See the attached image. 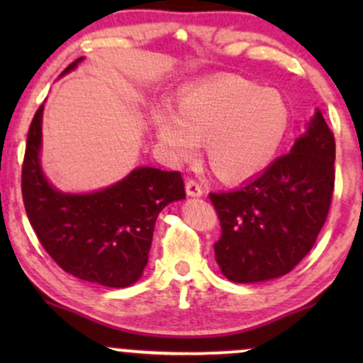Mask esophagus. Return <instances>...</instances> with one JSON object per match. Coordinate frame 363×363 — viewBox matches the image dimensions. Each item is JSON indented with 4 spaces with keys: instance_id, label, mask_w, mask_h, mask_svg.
Here are the masks:
<instances>
[{
    "instance_id": "obj_1",
    "label": "esophagus",
    "mask_w": 363,
    "mask_h": 363,
    "mask_svg": "<svg viewBox=\"0 0 363 363\" xmlns=\"http://www.w3.org/2000/svg\"><path fill=\"white\" fill-rule=\"evenodd\" d=\"M186 193L189 196H201L205 193V189H203V186L199 184L196 179H187L186 181Z\"/></svg>"
}]
</instances>
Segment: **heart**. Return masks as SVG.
Wrapping results in <instances>:
<instances>
[{
  "instance_id": "1",
  "label": "heart",
  "mask_w": 363,
  "mask_h": 363,
  "mask_svg": "<svg viewBox=\"0 0 363 363\" xmlns=\"http://www.w3.org/2000/svg\"><path fill=\"white\" fill-rule=\"evenodd\" d=\"M153 123L174 157H194L199 140H205L216 176L240 181L273 160L289 126V109L277 90L222 77L182 91L177 114L160 107Z\"/></svg>"
}]
</instances>
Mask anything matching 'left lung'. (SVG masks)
Here are the masks:
<instances>
[{"instance_id": "obj_1", "label": "left lung", "mask_w": 363, "mask_h": 363, "mask_svg": "<svg viewBox=\"0 0 363 363\" xmlns=\"http://www.w3.org/2000/svg\"><path fill=\"white\" fill-rule=\"evenodd\" d=\"M335 135L318 111L290 153L234 191L210 193L222 235L215 259L228 280L290 273L318 239L335 191Z\"/></svg>"}]
</instances>
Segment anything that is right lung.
<instances>
[{
	"mask_svg": "<svg viewBox=\"0 0 363 363\" xmlns=\"http://www.w3.org/2000/svg\"><path fill=\"white\" fill-rule=\"evenodd\" d=\"M43 109L28 128L22 165L23 205L37 239L60 268L80 280L112 289L133 285L148 262L160 210L186 198L181 172L140 167L97 193L62 194L40 170Z\"/></svg>",
	"mask_w": 363,
	"mask_h": 363,
	"instance_id": "obj_1",
	"label": "right lung"
}]
</instances>
